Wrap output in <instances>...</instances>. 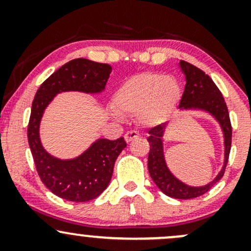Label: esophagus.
Instances as JSON below:
<instances>
[{
  "label": "esophagus",
  "instance_id": "1",
  "mask_svg": "<svg viewBox=\"0 0 251 251\" xmlns=\"http://www.w3.org/2000/svg\"><path fill=\"white\" fill-rule=\"evenodd\" d=\"M124 138H125L126 143H131L133 139L139 138V133H138L137 131H128V132H126L125 135H124Z\"/></svg>",
  "mask_w": 251,
  "mask_h": 251
}]
</instances>
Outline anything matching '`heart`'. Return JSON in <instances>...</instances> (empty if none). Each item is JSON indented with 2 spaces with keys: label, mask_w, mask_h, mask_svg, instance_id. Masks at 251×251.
<instances>
[{
  "label": "heart",
  "mask_w": 251,
  "mask_h": 251,
  "mask_svg": "<svg viewBox=\"0 0 251 251\" xmlns=\"http://www.w3.org/2000/svg\"><path fill=\"white\" fill-rule=\"evenodd\" d=\"M181 88L174 76L142 73L129 77L117 89L112 99L113 116L135 114L143 126L160 125L171 117L179 102Z\"/></svg>",
  "instance_id": "b5f03b06"
}]
</instances>
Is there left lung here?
Instances as JSON below:
<instances>
[{
	"mask_svg": "<svg viewBox=\"0 0 251 251\" xmlns=\"http://www.w3.org/2000/svg\"><path fill=\"white\" fill-rule=\"evenodd\" d=\"M181 73L185 75V89L179 102V112L184 111H200L208 113L218 123L223 134L224 160L221 171L217 176L201 186H192L181 181L172 174L166 163L164 154V134H165L168 123L158 125L149 131L150 153L148 159V168L152 180L157 188L166 196L178 200H191L200 197L208 192L218 180L223 177L230 148H231V124L226 103L222 96L220 89L212 81L211 77L206 75L200 68L195 67L191 63L179 61Z\"/></svg>",
	"mask_w": 251,
	"mask_h": 251,
	"instance_id": "obj_1",
	"label": "left lung"
}]
</instances>
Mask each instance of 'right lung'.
I'll list each match as a JSON object with an SVG mask.
<instances>
[{"label": "right lung", "instance_id": "right-lung-1", "mask_svg": "<svg viewBox=\"0 0 251 251\" xmlns=\"http://www.w3.org/2000/svg\"><path fill=\"white\" fill-rule=\"evenodd\" d=\"M112 67L87 59H74L65 63L37 89L31 103L28 124V143L42 183L56 195L70 201H88L102 194L113 175L118 155L126 148L124 138L108 140L99 138L75 158L61 159L42 146L40 124L46 108L57 94L81 92L100 94L105 91Z\"/></svg>", "mask_w": 251, "mask_h": 251}]
</instances>
